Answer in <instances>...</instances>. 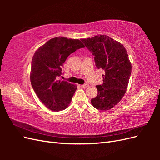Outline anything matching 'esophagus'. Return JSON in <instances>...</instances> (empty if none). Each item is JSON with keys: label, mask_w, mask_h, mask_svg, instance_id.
<instances>
[{"label": "esophagus", "mask_w": 160, "mask_h": 160, "mask_svg": "<svg viewBox=\"0 0 160 160\" xmlns=\"http://www.w3.org/2000/svg\"><path fill=\"white\" fill-rule=\"evenodd\" d=\"M81 88H88V87L89 86V85L88 84H83V85H81Z\"/></svg>", "instance_id": "34e87169"}]
</instances>
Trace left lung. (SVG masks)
Here are the masks:
<instances>
[{"mask_svg": "<svg viewBox=\"0 0 160 160\" xmlns=\"http://www.w3.org/2000/svg\"><path fill=\"white\" fill-rule=\"evenodd\" d=\"M94 57L98 69L105 71L102 85H97L98 93L91 102L93 107L107 111L117 105L127 90L132 65L122 44L108 36L97 35L81 39Z\"/></svg>", "mask_w": 160, "mask_h": 160, "instance_id": "1", "label": "left lung"}]
</instances>
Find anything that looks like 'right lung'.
<instances>
[{
    "mask_svg": "<svg viewBox=\"0 0 160 160\" xmlns=\"http://www.w3.org/2000/svg\"><path fill=\"white\" fill-rule=\"evenodd\" d=\"M85 46L79 39L55 37L35 51L31 61V83L38 98L53 111L66 109L77 89L76 85L58 80L61 67L71 53Z\"/></svg>",
    "mask_w": 160,
    "mask_h": 160,
    "instance_id": "right-lung-1",
    "label": "right lung"
}]
</instances>
